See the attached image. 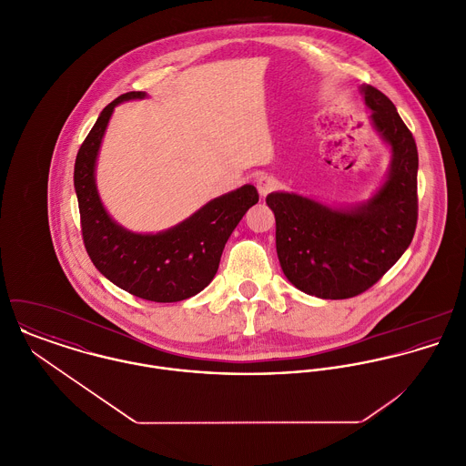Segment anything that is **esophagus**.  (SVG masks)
Wrapping results in <instances>:
<instances>
[{
	"label": "esophagus",
	"mask_w": 466,
	"mask_h": 466,
	"mask_svg": "<svg viewBox=\"0 0 466 466\" xmlns=\"http://www.w3.org/2000/svg\"><path fill=\"white\" fill-rule=\"evenodd\" d=\"M257 188H258V194L262 198H266L270 192H274L278 188V179L272 177V176H267V174L266 176H260L257 179Z\"/></svg>",
	"instance_id": "esophagus-1"
}]
</instances>
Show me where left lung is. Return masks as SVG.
Masks as SVG:
<instances>
[{
  "instance_id": "8db88e82",
  "label": "left lung",
  "mask_w": 466,
  "mask_h": 466,
  "mask_svg": "<svg viewBox=\"0 0 466 466\" xmlns=\"http://www.w3.org/2000/svg\"><path fill=\"white\" fill-rule=\"evenodd\" d=\"M370 120L391 147L386 183L364 204L337 209L298 194L272 192L276 251L287 279L305 294L346 299L373 287L409 248L418 220V150L395 104L360 86Z\"/></svg>"
}]
</instances>
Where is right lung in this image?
Segmentation results:
<instances>
[{"instance_id": "obj_1", "label": "right lung", "mask_w": 466, "mask_h": 466, "mask_svg": "<svg viewBox=\"0 0 466 466\" xmlns=\"http://www.w3.org/2000/svg\"><path fill=\"white\" fill-rule=\"evenodd\" d=\"M145 96L143 91H129L104 107L78 148L73 183L82 238L93 266L136 298L176 303L209 285L228 238L246 211L258 202V192L253 185H244L209 200L187 220L156 235L133 233L116 224L96 190V156L115 107Z\"/></svg>"}]
</instances>
